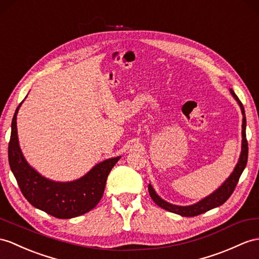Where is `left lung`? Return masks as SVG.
Masks as SVG:
<instances>
[{
    "label": "left lung",
    "mask_w": 259,
    "mask_h": 259,
    "mask_svg": "<svg viewBox=\"0 0 259 259\" xmlns=\"http://www.w3.org/2000/svg\"><path fill=\"white\" fill-rule=\"evenodd\" d=\"M230 92L234 98L237 103L241 108L242 114H243V124H242V150H241V155H239L238 161L236 163V166L233 170V172L229 176V178L226 179L222 185H221L215 191L212 192L211 194L207 195V197L203 198L202 200H200L199 202L191 204V205H176L167 202L163 199H161L158 194L156 193L155 189L153 188L150 184L148 185V191L151 199L154 200V202L165 209L169 212H172L176 214H179L181 217H197L199 214H202L206 211L212 210L214 207H218L220 205H222L226 200H228L231 194L234 191V189L237 185L238 179L241 177L242 172L244 171V169L246 167V163H247V157H248V144L247 140H246V117H245V111H244V106L242 104L241 101L237 98L235 92L232 89H230Z\"/></svg>",
    "instance_id": "8db88e82"
}]
</instances>
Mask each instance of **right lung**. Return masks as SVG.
<instances>
[{"mask_svg":"<svg viewBox=\"0 0 259 259\" xmlns=\"http://www.w3.org/2000/svg\"><path fill=\"white\" fill-rule=\"evenodd\" d=\"M24 100L12 119L9 143L10 167L23 195L33 206L58 219H71L91 211L102 198L108 176L121 156L97 163L73 181L60 182L44 177L25 159L18 143L16 116Z\"/></svg>","mask_w":259,"mask_h":259,"instance_id":"add662e5","label":"right lung"}]
</instances>
